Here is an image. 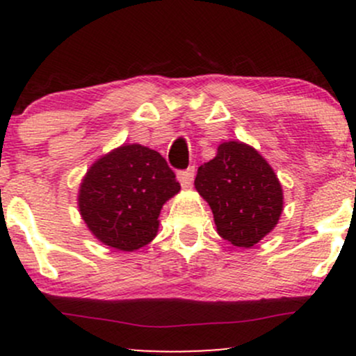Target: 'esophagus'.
Wrapping results in <instances>:
<instances>
[{
  "label": "esophagus",
  "instance_id": "esophagus-1",
  "mask_svg": "<svg viewBox=\"0 0 356 356\" xmlns=\"http://www.w3.org/2000/svg\"><path fill=\"white\" fill-rule=\"evenodd\" d=\"M177 179H179V182H181V186L184 187V189L191 187L192 181H194V167H189V169L181 170V172L177 174Z\"/></svg>",
  "mask_w": 356,
  "mask_h": 356
}]
</instances>
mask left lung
<instances>
[{"mask_svg":"<svg viewBox=\"0 0 356 356\" xmlns=\"http://www.w3.org/2000/svg\"><path fill=\"white\" fill-rule=\"evenodd\" d=\"M195 189L214 214L218 234L238 248H251L276 227L283 212V189L264 157L243 142L218 147L197 169Z\"/></svg>","mask_w":356,"mask_h":356,"instance_id":"8db88e82","label":"left lung"}]
</instances>
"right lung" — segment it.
Returning <instances> with one entry per match:
<instances>
[{
	"instance_id": "add662e5",
	"label": "right lung",
	"mask_w": 356,
	"mask_h": 356,
	"mask_svg": "<svg viewBox=\"0 0 356 356\" xmlns=\"http://www.w3.org/2000/svg\"><path fill=\"white\" fill-rule=\"evenodd\" d=\"M179 191L181 184L161 154L140 144H124L87 170L79 209L100 243L136 251L157 236L162 206Z\"/></svg>"
}]
</instances>
